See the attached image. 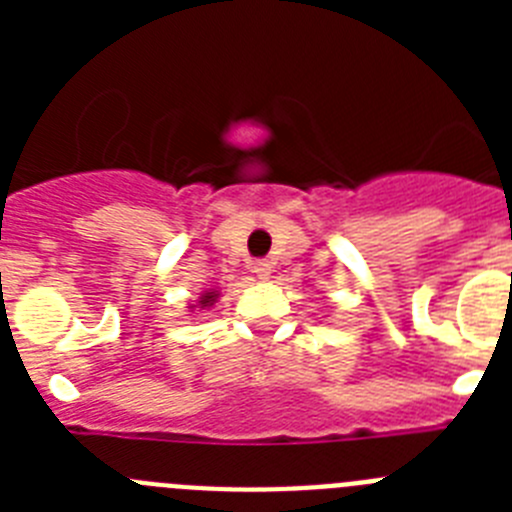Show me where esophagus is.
<instances>
[{"mask_svg": "<svg viewBox=\"0 0 512 512\" xmlns=\"http://www.w3.org/2000/svg\"><path fill=\"white\" fill-rule=\"evenodd\" d=\"M271 269H274V266H271V261H266V259L253 261V271H256V277L259 279H269Z\"/></svg>", "mask_w": 512, "mask_h": 512, "instance_id": "1", "label": "esophagus"}]
</instances>
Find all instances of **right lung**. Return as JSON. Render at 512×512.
<instances>
[{
    "label": "right lung",
    "mask_w": 512,
    "mask_h": 512,
    "mask_svg": "<svg viewBox=\"0 0 512 512\" xmlns=\"http://www.w3.org/2000/svg\"><path fill=\"white\" fill-rule=\"evenodd\" d=\"M215 300H217V295H215V292H205V295L200 297V305H202V307H210L212 302H215Z\"/></svg>",
    "instance_id": "obj_1"
}]
</instances>
